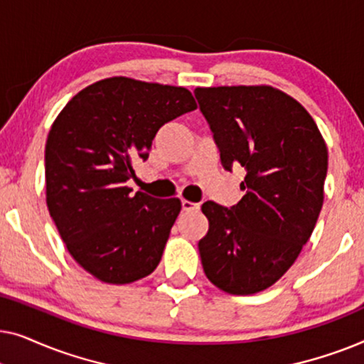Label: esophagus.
<instances>
[{
    "instance_id": "1",
    "label": "esophagus",
    "mask_w": 364,
    "mask_h": 364,
    "mask_svg": "<svg viewBox=\"0 0 364 364\" xmlns=\"http://www.w3.org/2000/svg\"><path fill=\"white\" fill-rule=\"evenodd\" d=\"M182 210L183 212H197V210H200V203L182 200Z\"/></svg>"
}]
</instances>
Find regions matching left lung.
I'll return each instance as SVG.
<instances>
[{
  "instance_id": "left-lung-1",
  "label": "left lung",
  "mask_w": 364,
  "mask_h": 364,
  "mask_svg": "<svg viewBox=\"0 0 364 364\" xmlns=\"http://www.w3.org/2000/svg\"><path fill=\"white\" fill-rule=\"evenodd\" d=\"M198 107L225 171L245 168L242 200L202 205L198 242L208 280L232 295H253L285 275L316 225L328 151L305 107L270 86L197 87Z\"/></svg>"
}]
</instances>
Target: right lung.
<instances>
[{"label":"right lung","instance_id":"right-lung-1","mask_svg":"<svg viewBox=\"0 0 364 364\" xmlns=\"http://www.w3.org/2000/svg\"><path fill=\"white\" fill-rule=\"evenodd\" d=\"M196 109L183 87L111 77L82 89L54 121L44 152L48 208L69 253L97 280L132 283L161 262L181 200L131 196L126 183L159 129Z\"/></svg>","mask_w":364,"mask_h":364}]
</instances>
